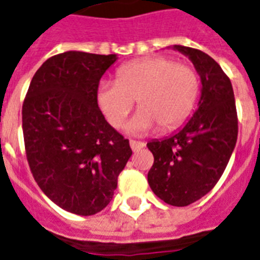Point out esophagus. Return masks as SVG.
Wrapping results in <instances>:
<instances>
[{
  "instance_id": "1",
  "label": "esophagus",
  "mask_w": 260,
  "mask_h": 260,
  "mask_svg": "<svg viewBox=\"0 0 260 260\" xmlns=\"http://www.w3.org/2000/svg\"><path fill=\"white\" fill-rule=\"evenodd\" d=\"M129 145L131 148H132V150H139L141 149V148L145 147V143H143V141H136V140H131L129 141Z\"/></svg>"
}]
</instances>
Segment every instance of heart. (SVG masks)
<instances>
[{
	"label": "heart",
	"mask_w": 260,
	"mask_h": 260,
	"mask_svg": "<svg viewBox=\"0 0 260 260\" xmlns=\"http://www.w3.org/2000/svg\"><path fill=\"white\" fill-rule=\"evenodd\" d=\"M198 87L197 73L190 66L165 56H149L120 67L116 82L102 80L98 103L108 123L119 128L136 99L140 108L125 131L143 135L156 124L168 131L182 123L196 103Z\"/></svg>",
	"instance_id": "heart-1"
}]
</instances>
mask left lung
I'll use <instances>...</instances> for the list:
<instances>
[{
    "label": "left lung",
    "instance_id": "1",
    "mask_svg": "<svg viewBox=\"0 0 260 260\" xmlns=\"http://www.w3.org/2000/svg\"><path fill=\"white\" fill-rule=\"evenodd\" d=\"M189 58L201 79L197 110L180 131L149 141L153 167L148 184L172 206H187L214 187L237 144L238 119L230 79L211 56L201 50L174 45Z\"/></svg>",
    "mask_w": 260,
    "mask_h": 260
}]
</instances>
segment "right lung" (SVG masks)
<instances>
[{
    "label": "right lung",
    "mask_w": 260,
    "mask_h": 260,
    "mask_svg": "<svg viewBox=\"0 0 260 260\" xmlns=\"http://www.w3.org/2000/svg\"><path fill=\"white\" fill-rule=\"evenodd\" d=\"M117 60L66 51L51 56L30 82L22 107L32 177L63 210L92 215L113 197L132 149L98 106L100 78Z\"/></svg>",
    "instance_id": "1"
}]
</instances>
